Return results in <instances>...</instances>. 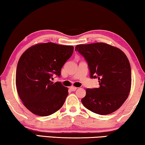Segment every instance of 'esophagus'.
Listing matches in <instances>:
<instances>
[{
	"mask_svg": "<svg viewBox=\"0 0 145 145\" xmlns=\"http://www.w3.org/2000/svg\"><path fill=\"white\" fill-rule=\"evenodd\" d=\"M76 89H77V87H74V86H71V87H70V89H71V90L72 91H75Z\"/></svg>",
	"mask_w": 145,
	"mask_h": 145,
	"instance_id": "1",
	"label": "esophagus"
}]
</instances>
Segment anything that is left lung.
<instances>
[{"label":"left lung","instance_id":"obj_1","mask_svg":"<svg viewBox=\"0 0 145 145\" xmlns=\"http://www.w3.org/2000/svg\"><path fill=\"white\" fill-rule=\"evenodd\" d=\"M88 62L91 78L99 87L87 89L81 99L89 110L100 115L113 113L127 99L131 89V68L126 55L118 48L103 42L76 46Z\"/></svg>","mask_w":145,"mask_h":145}]
</instances>
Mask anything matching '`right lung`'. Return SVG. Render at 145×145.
Instances as JSON below:
<instances>
[{
  "label": "right lung",
  "mask_w": 145,
  "mask_h": 145,
  "mask_svg": "<svg viewBox=\"0 0 145 145\" xmlns=\"http://www.w3.org/2000/svg\"><path fill=\"white\" fill-rule=\"evenodd\" d=\"M73 50L72 46L39 43L22 54L16 71V87L23 104L31 113L47 116L62 107L69 89L50 80L54 74L60 75Z\"/></svg>",
  "instance_id": "add662e5"
}]
</instances>
